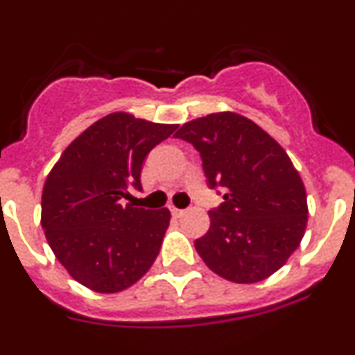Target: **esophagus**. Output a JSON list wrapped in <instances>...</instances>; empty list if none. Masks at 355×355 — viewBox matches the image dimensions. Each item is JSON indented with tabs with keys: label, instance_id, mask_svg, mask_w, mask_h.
Listing matches in <instances>:
<instances>
[{
	"label": "esophagus",
	"instance_id": "obj_1",
	"mask_svg": "<svg viewBox=\"0 0 355 355\" xmlns=\"http://www.w3.org/2000/svg\"><path fill=\"white\" fill-rule=\"evenodd\" d=\"M184 214V211L178 209V207H171V216L173 218H180Z\"/></svg>",
	"mask_w": 355,
	"mask_h": 355
}]
</instances>
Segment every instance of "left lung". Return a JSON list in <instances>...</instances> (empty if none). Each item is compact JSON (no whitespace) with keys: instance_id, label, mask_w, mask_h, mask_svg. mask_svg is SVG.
Instances as JSON below:
<instances>
[{"instance_id":"8db88e82","label":"left lung","mask_w":355,"mask_h":355,"mask_svg":"<svg viewBox=\"0 0 355 355\" xmlns=\"http://www.w3.org/2000/svg\"><path fill=\"white\" fill-rule=\"evenodd\" d=\"M175 137L191 142L211 189L225 191L196 241L206 266L234 284H257L280 270L304 237L307 196L285 149L234 111L187 121Z\"/></svg>"}]
</instances>
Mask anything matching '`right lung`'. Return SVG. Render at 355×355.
Masks as SVG:
<instances>
[{"instance_id":"right-lung-1","label":"right lung","mask_w":355,"mask_h":355,"mask_svg":"<svg viewBox=\"0 0 355 355\" xmlns=\"http://www.w3.org/2000/svg\"><path fill=\"white\" fill-rule=\"evenodd\" d=\"M177 125L116 111L94 121L63 151L44 182L41 225L56 259L73 280L116 293L141 280L159 254L170 211L121 206L141 191L146 156Z\"/></svg>"}]
</instances>
